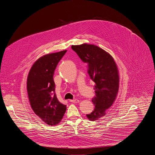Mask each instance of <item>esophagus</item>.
Listing matches in <instances>:
<instances>
[{
    "label": "esophagus",
    "mask_w": 155,
    "mask_h": 155,
    "mask_svg": "<svg viewBox=\"0 0 155 155\" xmlns=\"http://www.w3.org/2000/svg\"><path fill=\"white\" fill-rule=\"evenodd\" d=\"M71 102H74V103H78L80 102L79 100L78 99H74V100H69Z\"/></svg>",
    "instance_id": "obj_1"
}]
</instances>
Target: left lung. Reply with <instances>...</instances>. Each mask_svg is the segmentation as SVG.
I'll return each instance as SVG.
<instances>
[{
  "label": "left lung",
  "mask_w": 155,
  "mask_h": 155,
  "mask_svg": "<svg viewBox=\"0 0 155 155\" xmlns=\"http://www.w3.org/2000/svg\"><path fill=\"white\" fill-rule=\"evenodd\" d=\"M71 47L87 63V73L95 83L96 96L92 100L94 109L86 117L90 121H96L106 115L117 98L120 83L117 65L111 55L96 45L83 43Z\"/></svg>",
  "instance_id": "obj_1"
}]
</instances>
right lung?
<instances>
[{
	"mask_svg": "<svg viewBox=\"0 0 155 155\" xmlns=\"http://www.w3.org/2000/svg\"><path fill=\"white\" fill-rule=\"evenodd\" d=\"M67 50L44 55L32 65L27 79L29 100L34 113L50 126L61 122L66 111L55 94L53 75L56 66Z\"/></svg>",
	"mask_w": 155,
	"mask_h": 155,
	"instance_id": "right-lung-1",
	"label": "right lung"
}]
</instances>
